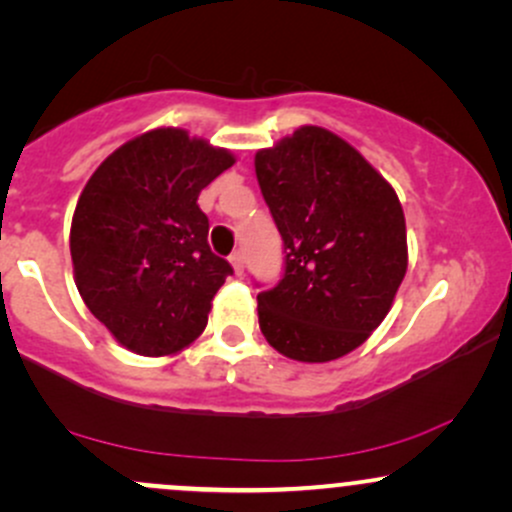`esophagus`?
Masks as SVG:
<instances>
[{
    "label": "esophagus",
    "instance_id": "34e87169",
    "mask_svg": "<svg viewBox=\"0 0 512 512\" xmlns=\"http://www.w3.org/2000/svg\"><path fill=\"white\" fill-rule=\"evenodd\" d=\"M228 260H231L233 269H236V274H243V269H245V257H243V252H233V255L228 257Z\"/></svg>",
    "mask_w": 512,
    "mask_h": 512
}]
</instances>
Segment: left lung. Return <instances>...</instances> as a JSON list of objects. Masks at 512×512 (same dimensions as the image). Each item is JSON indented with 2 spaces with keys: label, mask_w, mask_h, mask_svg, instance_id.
Wrapping results in <instances>:
<instances>
[{
  "label": "left lung",
  "mask_w": 512,
  "mask_h": 512,
  "mask_svg": "<svg viewBox=\"0 0 512 512\" xmlns=\"http://www.w3.org/2000/svg\"><path fill=\"white\" fill-rule=\"evenodd\" d=\"M255 173L284 240L279 284L257 293L264 339L293 361L346 356L407 274L402 204L354 146L313 125L257 151Z\"/></svg>",
  "instance_id": "left-lung-1"
}]
</instances>
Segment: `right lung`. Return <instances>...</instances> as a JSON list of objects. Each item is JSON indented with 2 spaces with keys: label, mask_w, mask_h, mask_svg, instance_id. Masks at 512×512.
I'll use <instances>...</instances> for the list:
<instances>
[{
  "label": "right lung",
  "mask_w": 512,
  "mask_h": 512,
  "mask_svg": "<svg viewBox=\"0 0 512 512\" xmlns=\"http://www.w3.org/2000/svg\"><path fill=\"white\" fill-rule=\"evenodd\" d=\"M233 161L163 127L122 144L86 182L69 233L76 289L134 354H175L207 327L233 267L211 252L197 197Z\"/></svg>",
  "instance_id": "add662e5"
}]
</instances>
